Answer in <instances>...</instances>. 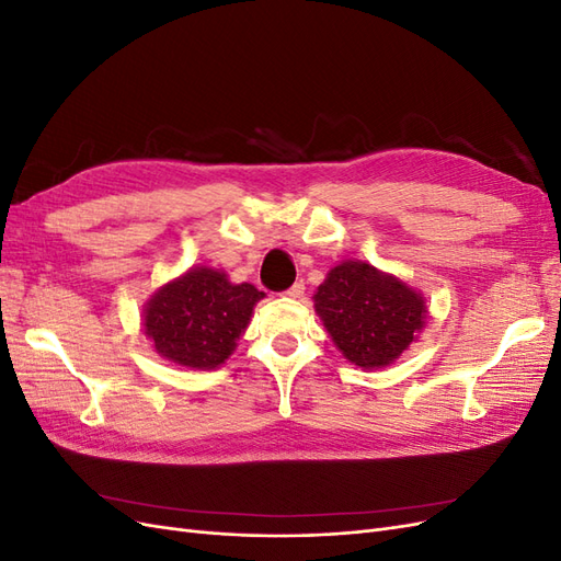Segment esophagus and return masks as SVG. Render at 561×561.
<instances>
[{
  "label": "esophagus",
  "instance_id": "esophagus-1",
  "mask_svg": "<svg viewBox=\"0 0 561 561\" xmlns=\"http://www.w3.org/2000/svg\"><path fill=\"white\" fill-rule=\"evenodd\" d=\"M304 290H307V287H304V283L299 280V283H295L293 287H287V290H285V297H290V299H299V297L304 295Z\"/></svg>",
  "mask_w": 561,
  "mask_h": 561
}]
</instances>
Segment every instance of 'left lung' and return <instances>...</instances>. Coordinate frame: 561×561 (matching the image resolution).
<instances>
[{"label": "left lung", "mask_w": 561, "mask_h": 561, "mask_svg": "<svg viewBox=\"0 0 561 561\" xmlns=\"http://www.w3.org/2000/svg\"><path fill=\"white\" fill-rule=\"evenodd\" d=\"M313 309L334 346L363 369L393 365L428 318L419 290L363 260L332 266L313 295Z\"/></svg>", "instance_id": "8db88e82"}]
</instances>
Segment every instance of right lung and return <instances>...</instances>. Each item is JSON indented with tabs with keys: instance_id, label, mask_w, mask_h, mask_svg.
Wrapping results in <instances>:
<instances>
[{
	"instance_id": "1",
	"label": "right lung",
	"mask_w": 561,
	"mask_h": 561,
	"mask_svg": "<svg viewBox=\"0 0 561 561\" xmlns=\"http://www.w3.org/2000/svg\"><path fill=\"white\" fill-rule=\"evenodd\" d=\"M264 297L250 283H231L225 271L192 266L145 301L142 332L163 360L215 369L236 351Z\"/></svg>"
}]
</instances>
